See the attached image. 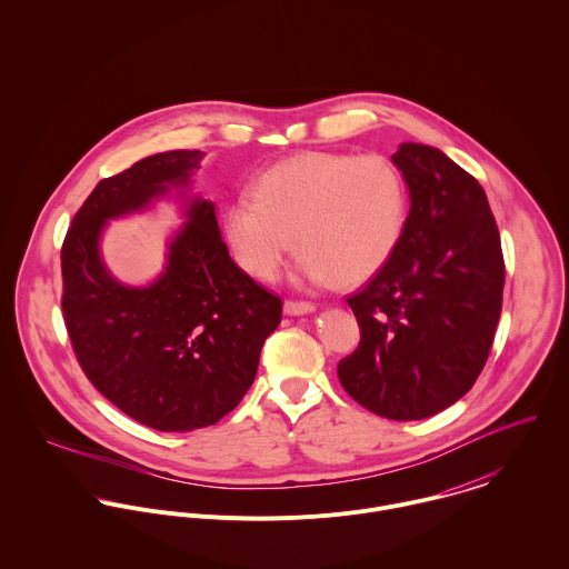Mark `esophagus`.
Masks as SVG:
<instances>
[{
	"instance_id": "obj_1",
	"label": "esophagus",
	"mask_w": 569,
	"mask_h": 569,
	"mask_svg": "<svg viewBox=\"0 0 569 569\" xmlns=\"http://www.w3.org/2000/svg\"><path fill=\"white\" fill-rule=\"evenodd\" d=\"M311 311H316L313 302H307V300H284V313L287 316H305V313H311Z\"/></svg>"
}]
</instances>
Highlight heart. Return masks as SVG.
I'll list each match as a JSON object with an SVG mask.
<instances>
[{
    "mask_svg": "<svg viewBox=\"0 0 569 569\" xmlns=\"http://www.w3.org/2000/svg\"><path fill=\"white\" fill-rule=\"evenodd\" d=\"M251 192L226 206L223 237L260 280L273 278L293 241L302 280L361 284L390 260L406 226L403 177L381 156L302 153L267 168Z\"/></svg>",
    "mask_w": 569,
    "mask_h": 569,
    "instance_id": "b5f03b06",
    "label": "heart"
}]
</instances>
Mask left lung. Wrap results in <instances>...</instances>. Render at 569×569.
I'll return each instance as SVG.
<instances>
[{
	"label": "left lung",
	"mask_w": 569,
	"mask_h": 569,
	"mask_svg": "<svg viewBox=\"0 0 569 569\" xmlns=\"http://www.w3.org/2000/svg\"><path fill=\"white\" fill-rule=\"evenodd\" d=\"M392 162L411 208L390 260L346 300L361 339L337 375L359 406L420 420L453 406L480 377L506 271L487 192L473 174L413 142Z\"/></svg>",
	"instance_id": "8db88e82"
}]
</instances>
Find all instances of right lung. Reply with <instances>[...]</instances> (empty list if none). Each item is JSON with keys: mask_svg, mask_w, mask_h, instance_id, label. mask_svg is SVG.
Here are the masks:
<instances>
[{"mask_svg": "<svg viewBox=\"0 0 569 569\" xmlns=\"http://www.w3.org/2000/svg\"><path fill=\"white\" fill-rule=\"evenodd\" d=\"M201 151H168L102 179L61 247L63 320L91 386L158 431L219 422L253 383L282 300L230 258L214 203L192 199L162 276L142 289L116 282L98 251L107 219L186 186Z\"/></svg>", "mask_w": 569, "mask_h": 569, "instance_id": "add662e5", "label": "right lung"}]
</instances>
